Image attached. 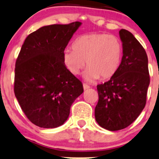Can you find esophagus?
Segmentation results:
<instances>
[{
  "label": "esophagus",
  "mask_w": 159,
  "mask_h": 159,
  "mask_svg": "<svg viewBox=\"0 0 159 159\" xmlns=\"http://www.w3.org/2000/svg\"><path fill=\"white\" fill-rule=\"evenodd\" d=\"M83 89H84V91H85V90H88V89H90V87H89V85H87V84H83Z\"/></svg>",
  "instance_id": "obj_1"
}]
</instances>
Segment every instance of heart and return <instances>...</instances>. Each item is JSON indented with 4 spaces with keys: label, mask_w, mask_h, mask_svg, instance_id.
Returning <instances> with one entry per match:
<instances>
[{
    "label": "heart",
    "mask_w": 159,
    "mask_h": 159,
    "mask_svg": "<svg viewBox=\"0 0 159 159\" xmlns=\"http://www.w3.org/2000/svg\"><path fill=\"white\" fill-rule=\"evenodd\" d=\"M72 48L63 52L64 65L73 75H78L86 65L88 68L83 74L86 81L109 79L119 69L123 48L116 36L102 33L81 35L74 41Z\"/></svg>",
    "instance_id": "1"
}]
</instances>
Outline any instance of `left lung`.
I'll use <instances>...</instances> for the list:
<instances>
[{"instance_id":"obj_1","label":"left lung","mask_w":159,"mask_h":159,"mask_svg":"<svg viewBox=\"0 0 159 159\" xmlns=\"http://www.w3.org/2000/svg\"><path fill=\"white\" fill-rule=\"evenodd\" d=\"M119 36L123 48L119 69L109 81L97 86L99 99L94 117L108 131L125 129L139 116L150 83L145 49L129 30H120Z\"/></svg>"}]
</instances>
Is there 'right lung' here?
Returning <instances> with one entry per match:
<instances>
[{"label": "right lung", "instance_id": "add662e5", "mask_svg": "<svg viewBox=\"0 0 159 159\" xmlns=\"http://www.w3.org/2000/svg\"><path fill=\"white\" fill-rule=\"evenodd\" d=\"M81 22L39 28L25 39L16 61L14 94L35 125L54 129L68 119L82 83L63 62V52Z\"/></svg>", "mask_w": 159, "mask_h": 159}]
</instances>
